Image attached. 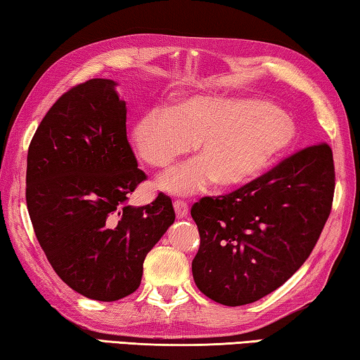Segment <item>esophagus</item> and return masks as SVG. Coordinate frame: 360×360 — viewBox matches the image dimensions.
Returning a JSON list of instances; mask_svg holds the SVG:
<instances>
[{"instance_id":"esophagus-1","label":"esophagus","mask_w":360,"mask_h":360,"mask_svg":"<svg viewBox=\"0 0 360 360\" xmlns=\"http://www.w3.org/2000/svg\"><path fill=\"white\" fill-rule=\"evenodd\" d=\"M174 209H175V213H176V218H186L188 204L184 202V200H175Z\"/></svg>"}]
</instances>
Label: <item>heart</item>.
Returning <instances> with one entry per match:
<instances>
[{
	"instance_id": "heart-1",
	"label": "heart",
	"mask_w": 360,
	"mask_h": 360,
	"mask_svg": "<svg viewBox=\"0 0 360 360\" xmlns=\"http://www.w3.org/2000/svg\"><path fill=\"white\" fill-rule=\"evenodd\" d=\"M295 126L285 110L261 101L196 94L142 112L129 128V145L150 167L164 169L194 143L196 160L161 179L172 194L196 193L212 181L234 190L259 179L278 161L294 139Z\"/></svg>"
}]
</instances>
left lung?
Wrapping results in <instances>:
<instances>
[{"label":"left lung","mask_w":360,"mask_h":360,"mask_svg":"<svg viewBox=\"0 0 360 360\" xmlns=\"http://www.w3.org/2000/svg\"><path fill=\"white\" fill-rule=\"evenodd\" d=\"M335 170L327 143L311 145L226 196L193 205L200 247L193 278L228 307L274 292L297 272L329 218Z\"/></svg>","instance_id":"8db88e82"}]
</instances>
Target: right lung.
Segmentation results:
<instances>
[{"mask_svg":"<svg viewBox=\"0 0 360 360\" xmlns=\"http://www.w3.org/2000/svg\"><path fill=\"white\" fill-rule=\"evenodd\" d=\"M117 85L91 79L63 94L37 126L27 161L37 242L69 288L101 302L136 291L145 256L175 221L164 194L148 205H128L147 175L126 137Z\"/></svg>","mask_w":360,"mask_h":360,"instance_id":"right-lung-1","label":"right lung"}]
</instances>
